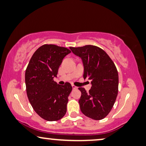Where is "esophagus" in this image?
Segmentation results:
<instances>
[{
  "label": "esophagus",
  "mask_w": 146,
  "mask_h": 146,
  "mask_svg": "<svg viewBox=\"0 0 146 146\" xmlns=\"http://www.w3.org/2000/svg\"><path fill=\"white\" fill-rule=\"evenodd\" d=\"M72 88H73L74 90V89H77V88H78V87L76 86L75 85H74V84L72 85Z\"/></svg>",
  "instance_id": "1"
}]
</instances>
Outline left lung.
Masks as SVG:
<instances>
[{
  "label": "left lung",
  "mask_w": 146,
  "mask_h": 146,
  "mask_svg": "<svg viewBox=\"0 0 146 146\" xmlns=\"http://www.w3.org/2000/svg\"><path fill=\"white\" fill-rule=\"evenodd\" d=\"M70 48L82 60L84 78L91 80L92 87L88 92L84 88H78L82 93L78 101L80 110L89 118L101 120L110 113L118 94L116 66L109 55L95 45Z\"/></svg>",
  "instance_id": "8db88e82"
}]
</instances>
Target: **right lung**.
<instances>
[{
  "instance_id": "1",
  "label": "right lung",
  "mask_w": 146,
  "mask_h": 146,
  "mask_svg": "<svg viewBox=\"0 0 146 146\" xmlns=\"http://www.w3.org/2000/svg\"><path fill=\"white\" fill-rule=\"evenodd\" d=\"M70 52L64 47L44 44L35 51L26 68L28 99L37 114L48 121L60 120L67 111L72 87L69 82L58 84L54 78L63 58Z\"/></svg>"
}]
</instances>
